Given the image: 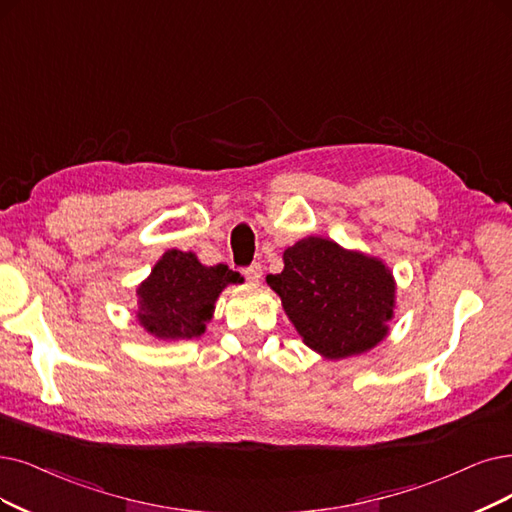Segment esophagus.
<instances>
[{"mask_svg":"<svg viewBox=\"0 0 512 512\" xmlns=\"http://www.w3.org/2000/svg\"><path fill=\"white\" fill-rule=\"evenodd\" d=\"M242 274H244V278H246V280L253 282V285H257V282L261 280V274H263V270H261L259 263H253V266L244 268V270H242Z\"/></svg>","mask_w":512,"mask_h":512,"instance_id":"obj_1","label":"esophagus"}]
</instances>
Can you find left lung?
Wrapping results in <instances>:
<instances>
[{
	"label": "left lung",
	"mask_w": 512,
	"mask_h": 512,
	"mask_svg": "<svg viewBox=\"0 0 512 512\" xmlns=\"http://www.w3.org/2000/svg\"><path fill=\"white\" fill-rule=\"evenodd\" d=\"M285 268L266 282L304 344L327 361L384 342L396 308V280L380 257L308 236L282 253Z\"/></svg>",
	"instance_id": "left-lung-1"
}]
</instances>
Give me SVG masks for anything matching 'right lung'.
Returning <instances> with one entry per match:
<instances>
[{
	"instance_id": "right-lung-1",
	"label": "right lung",
	"mask_w": 512,
	"mask_h": 512,
	"mask_svg": "<svg viewBox=\"0 0 512 512\" xmlns=\"http://www.w3.org/2000/svg\"><path fill=\"white\" fill-rule=\"evenodd\" d=\"M240 282L244 278L223 263L208 268L192 251L168 249L137 287V323L160 342L200 337L221 291Z\"/></svg>"
}]
</instances>
